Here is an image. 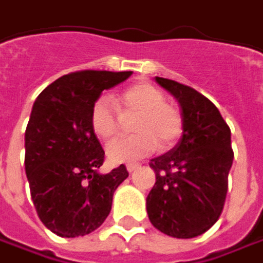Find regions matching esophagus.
<instances>
[{
    "label": "esophagus",
    "instance_id": "obj_1",
    "mask_svg": "<svg viewBox=\"0 0 263 263\" xmlns=\"http://www.w3.org/2000/svg\"><path fill=\"white\" fill-rule=\"evenodd\" d=\"M138 167H140V165H138V163H131V165L126 166V169H128V172H129V174L135 172V171H137Z\"/></svg>",
    "mask_w": 263,
    "mask_h": 263
}]
</instances>
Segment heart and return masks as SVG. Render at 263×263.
I'll return each instance as SVG.
<instances>
[{"mask_svg":"<svg viewBox=\"0 0 263 263\" xmlns=\"http://www.w3.org/2000/svg\"><path fill=\"white\" fill-rule=\"evenodd\" d=\"M123 115L137 113L132 125L135 135L118 138L107 145V156L113 163H134L159 147L167 148L182 134L184 120L181 111L166 103L165 94L147 82L129 86L118 100ZM91 126L103 140L113 138L120 128V118L110 97H100L91 110Z\"/></svg>","mask_w":263,"mask_h":263,"instance_id":"1","label":"heart"}]
</instances>
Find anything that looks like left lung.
<instances>
[{
  "instance_id": "left-lung-1",
  "label": "left lung",
  "mask_w": 263,
  "mask_h": 263,
  "mask_svg": "<svg viewBox=\"0 0 263 263\" xmlns=\"http://www.w3.org/2000/svg\"><path fill=\"white\" fill-rule=\"evenodd\" d=\"M156 82L177 98L184 128L177 145L150 162L156 182L147 213L163 234L193 238L221 216L234 159L231 131L216 106L196 89L159 76Z\"/></svg>"
}]
</instances>
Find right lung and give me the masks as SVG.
Segmentation results:
<instances>
[{"mask_svg": "<svg viewBox=\"0 0 263 263\" xmlns=\"http://www.w3.org/2000/svg\"><path fill=\"white\" fill-rule=\"evenodd\" d=\"M132 72L82 70L64 74L33 103L25 132V169L42 223L73 238L97 230L111 209L113 193L128 178L123 165L98 169L104 150L91 126V110L104 89Z\"/></svg>", "mask_w": 263, "mask_h": 263, "instance_id": "1", "label": "right lung"}]
</instances>
